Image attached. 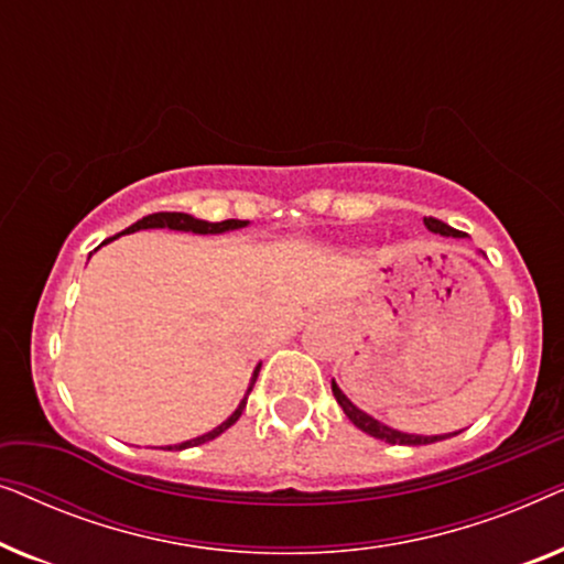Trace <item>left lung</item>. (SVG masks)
Wrapping results in <instances>:
<instances>
[{
  "label": "left lung",
  "instance_id": "1",
  "mask_svg": "<svg viewBox=\"0 0 564 564\" xmlns=\"http://www.w3.org/2000/svg\"><path fill=\"white\" fill-rule=\"evenodd\" d=\"M423 223H426V228L431 230V234H438V236H452V238H462V230L446 226L444 220H436V218H423ZM330 390H334V398L336 403L344 408L346 419H349L354 426L365 431V434L380 438V442H388V444H403V446H421V444H434V442H442V438H449V436H457L459 431H454V434H442V436H421V434H405V431H398V429H390L388 423H380L377 419H372V415L361 411V408H357L351 403L349 398L344 395L341 388H338L336 380H330Z\"/></svg>",
  "mask_w": 564,
  "mask_h": 564
}]
</instances>
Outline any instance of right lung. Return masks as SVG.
Masks as SVG:
<instances>
[{
    "instance_id": "1",
    "label": "right lung",
    "mask_w": 564,
    "mask_h": 564,
    "mask_svg": "<svg viewBox=\"0 0 564 564\" xmlns=\"http://www.w3.org/2000/svg\"><path fill=\"white\" fill-rule=\"evenodd\" d=\"M246 226H249V220H220V223H210V220H199V218H195V215H187V213H153V215H145V218L133 223V226L122 230V234H135V230H145V228H169V230H182V234H199V236L210 234V236H215V234H226V230H238V228H246ZM115 238H120V234L112 236V238H107V241H115ZM107 241H105V243H107ZM259 369H261V365H257V369H253L251 382H249V390H246L243 400H241V403H238L236 411L230 413L228 419L220 423V426H215L213 431H207V434L197 436V438H189V442L166 446V449L182 452V449H189V446H199V444H205V442H213L215 436H220L223 431H228L230 426H234V423H236L238 419H241V413H243V408H246V398H249L253 382H257Z\"/></svg>"
}]
</instances>
